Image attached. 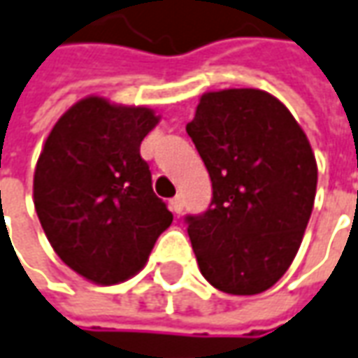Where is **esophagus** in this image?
Instances as JSON below:
<instances>
[{
  "label": "esophagus",
  "instance_id": "esophagus-1",
  "mask_svg": "<svg viewBox=\"0 0 358 358\" xmlns=\"http://www.w3.org/2000/svg\"><path fill=\"white\" fill-rule=\"evenodd\" d=\"M169 205H171V210H173V213H177V215H179V213L183 210V196H181V195L173 196Z\"/></svg>",
  "mask_w": 358,
  "mask_h": 358
}]
</instances>
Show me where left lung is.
Instances as JSON below:
<instances>
[{"instance_id": "8db88e82", "label": "left lung", "mask_w": 358, "mask_h": 358, "mask_svg": "<svg viewBox=\"0 0 358 358\" xmlns=\"http://www.w3.org/2000/svg\"><path fill=\"white\" fill-rule=\"evenodd\" d=\"M187 134L213 183L207 213L187 217L201 274L224 294H262L292 266L313 210L308 136L258 88L205 92Z\"/></svg>"}]
</instances>
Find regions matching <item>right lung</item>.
<instances>
[{
    "mask_svg": "<svg viewBox=\"0 0 358 358\" xmlns=\"http://www.w3.org/2000/svg\"><path fill=\"white\" fill-rule=\"evenodd\" d=\"M157 124L148 106L86 96L45 140L33 175L35 210L57 256L92 284L138 274L173 222L140 155Z\"/></svg>",
    "mask_w": 358,
    "mask_h": 358,
    "instance_id": "1",
    "label": "right lung"
}]
</instances>
